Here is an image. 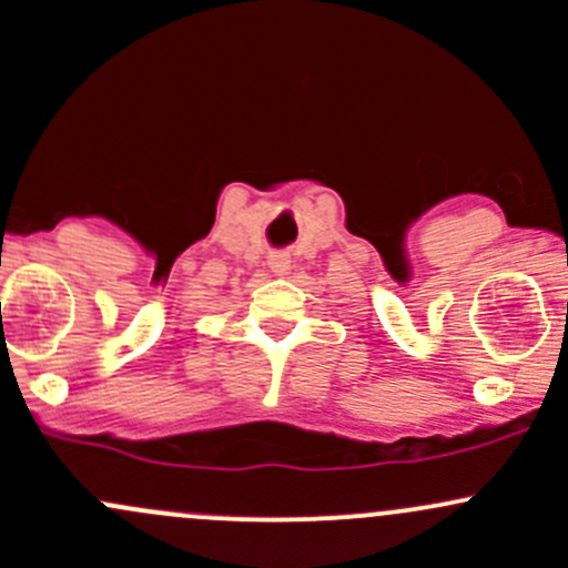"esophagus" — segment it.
I'll use <instances>...</instances> for the list:
<instances>
[{
    "label": "esophagus",
    "instance_id": "esophagus-1",
    "mask_svg": "<svg viewBox=\"0 0 568 568\" xmlns=\"http://www.w3.org/2000/svg\"><path fill=\"white\" fill-rule=\"evenodd\" d=\"M268 268H272L274 274H288V268H291L288 255H285V253L268 255Z\"/></svg>",
    "mask_w": 568,
    "mask_h": 568
}]
</instances>
